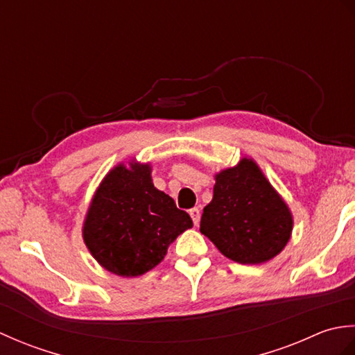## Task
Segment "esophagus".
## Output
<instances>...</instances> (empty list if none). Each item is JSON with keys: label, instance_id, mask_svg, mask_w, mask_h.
<instances>
[{"label": "esophagus", "instance_id": "1", "mask_svg": "<svg viewBox=\"0 0 355 355\" xmlns=\"http://www.w3.org/2000/svg\"><path fill=\"white\" fill-rule=\"evenodd\" d=\"M189 215H191V218H192L193 224H195V225H198V224H200V216H201L198 207H193V209H191V210H189Z\"/></svg>", "mask_w": 355, "mask_h": 355}]
</instances>
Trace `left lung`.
Wrapping results in <instances>:
<instances>
[{
	"mask_svg": "<svg viewBox=\"0 0 355 355\" xmlns=\"http://www.w3.org/2000/svg\"><path fill=\"white\" fill-rule=\"evenodd\" d=\"M215 180L214 198L202 209V235L239 263H261L281 253L290 239L293 218L258 164L243 158Z\"/></svg>",
	"mask_w": 355,
	"mask_h": 355,
	"instance_id": "8db88e82",
	"label": "left lung"
}]
</instances>
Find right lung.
I'll use <instances>...</instances> for the list:
<instances>
[{
	"instance_id": "obj_1",
	"label": "right lung",
	"mask_w": 355,
	"mask_h": 355,
	"mask_svg": "<svg viewBox=\"0 0 355 355\" xmlns=\"http://www.w3.org/2000/svg\"><path fill=\"white\" fill-rule=\"evenodd\" d=\"M116 166L97 189L84 224L94 259L119 276H140L164 258L171 243L192 227L189 214L150 180L149 164Z\"/></svg>"
}]
</instances>
